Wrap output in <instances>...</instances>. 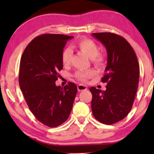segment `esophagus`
<instances>
[{"label":"esophagus","mask_w":154,"mask_h":154,"mask_svg":"<svg viewBox=\"0 0 154 154\" xmlns=\"http://www.w3.org/2000/svg\"><path fill=\"white\" fill-rule=\"evenodd\" d=\"M87 89H88V87L86 85H82V84H79V85H78V90H79V92L83 91V90H86Z\"/></svg>","instance_id":"34e87169"}]
</instances>
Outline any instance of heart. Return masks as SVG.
<instances>
[{"instance_id":"1","label":"heart","mask_w":154,"mask_h":154,"mask_svg":"<svg viewBox=\"0 0 154 154\" xmlns=\"http://www.w3.org/2000/svg\"><path fill=\"white\" fill-rule=\"evenodd\" d=\"M76 47L82 52L91 59L92 63L97 67H102L104 64V57L99 53V47L95 42L90 39L83 38L76 43ZM71 53L69 49H65L62 52V62L64 65L70 62ZM96 75V71L92 69L86 71H78L75 73V77L80 81L85 82Z\"/></svg>"}]
</instances>
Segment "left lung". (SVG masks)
Here are the masks:
<instances>
[{"mask_svg": "<svg viewBox=\"0 0 154 154\" xmlns=\"http://www.w3.org/2000/svg\"><path fill=\"white\" fill-rule=\"evenodd\" d=\"M92 36L106 48L107 64L102 81L106 90L90 88L92 111L98 121L107 125L123 120L131 110L140 78V66L133 48L121 35L94 33Z\"/></svg>", "mask_w": 154, "mask_h": 154, "instance_id": "left-lung-1", "label": "left lung"}]
</instances>
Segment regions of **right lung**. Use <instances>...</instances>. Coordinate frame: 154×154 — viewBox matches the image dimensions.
I'll return each instance as SVG.
<instances>
[{
	"mask_svg": "<svg viewBox=\"0 0 154 154\" xmlns=\"http://www.w3.org/2000/svg\"><path fill=\"white\" fill-rule=\"evenodd\" d=\"M73 38L52 33L38 35L26 46L21 58L19 83L26 104L34 116L50 128L68 119L78 91L71 82L64 88L55 84L63 69L62 52Z\"/></svg>",
	"mask_w": 154,
	"mask_h": 154,
	"instance_id": "add662e5",
	"label": "right lung"
}]
</instances>
